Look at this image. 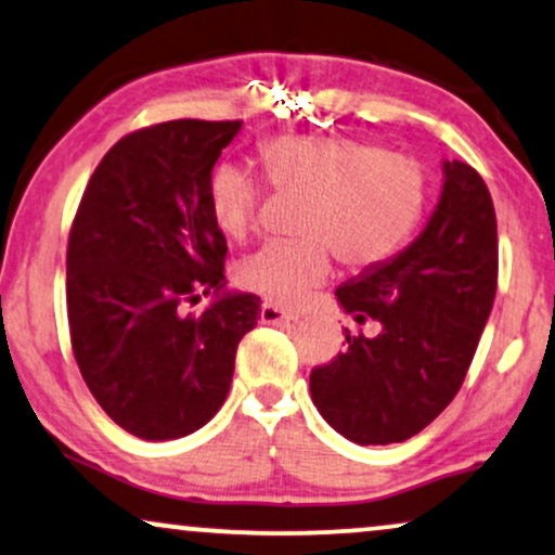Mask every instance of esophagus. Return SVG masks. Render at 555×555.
<instances>
[{
	"label": "esophagus",
	"instance_id": "1",
	"mask_svg": "<svg viewBox=\"0 0 555 555\" xmlns=\"http://www.w3.org/2000/svg\"><path fill=\"white\" fill-rule=\"evenodd\" d=\"M296 319L298 313L280 309L275 304H262V309H259V321H262V324H280V321H296Z\"/></svg>",
	"mask_w": 555,
	"mask_h": 555
}]
</instances>
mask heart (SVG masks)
Masks as SVG:
<instances>
[{"instance_id": "1", "label": "heart", "mask_w": 555, "mask_h": 555, "mask_svg": "<svg viewBox=\"0 0 555 555\" xmlns=\"http://www.w3.org/2000/svg\"><path fill=\"white\" fill-rule=\"evenodd\" d=\"M267 180L309 195L296 242H267L236 264L244 288L272 304L296 306L332 272V249L350 267L393 257L420 223L427 182L422 167L371 141L288 135L259 149ZM210 214L225 236L242 242L259 210V184L236 164H221L208 184Z\"/></svg>"}]
</instances>
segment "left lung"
I'll use <instances>...</instances> for the list:
<instances>
[{"label":"left lung","instance_id":"obj_1","mask_svg":"<svg viewBox=\"0 0 555 555\" xmlns=\"http://www.w3.org/2000/svg\"><path fill=\"white\" fill-rule=\"evenodd\" d=\"M442 175L422 234L334 291L358 324H380L375 337L347 334V350L311 373L313 406L350 442H403L440 416L494 306V203L466 162H442Z\"/></svg>","mask_w":555,"mask_h":555}]
</instances>
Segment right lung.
Returning <instances> with one entry per match:
<instances>
[{
	"mask_svg": "<svg viewBox=\"0 0 555 555\" xmlns=\"http://www.w3.org/2000/svg\"><path fill=\"white\" fill-rule=\"evenodd\" d=\"M242 120H169L120 139L94 169L66 249L81 378L115 424L177 440L216 416L259 296L231 291L208 184ZM201 295L215 300L186 311Z\"/></svg>",
	"mask_w": 555,
	"mask_h": 555,
	"instance_id": "right-lung-1",
	"label": "right lung"
}]
</instances>
